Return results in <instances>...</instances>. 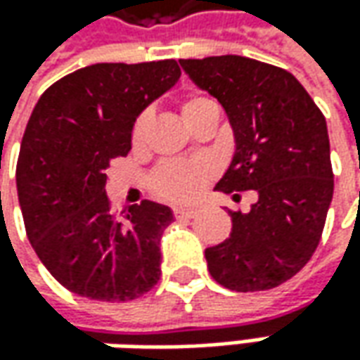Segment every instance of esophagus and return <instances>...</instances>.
I'll return each instance as SVG.
<instances>
[{"label": "esophagus", "mask_w": 360, "mask_h": 360, "mask_svg": "<svg viewBox=\"0 0 360 360\" xmlns=\"http://www.w3.org/2000/svg\"><path fill=\"white\" fill-rule=\"evenodd\" d=\"M173 213H175L177 219H191L199 213V209H195V207H177Z\"/></svg>", "instance_id": "esophagus-1"}]
</instances>
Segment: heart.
<instances>
[{"label": "heart", "mask_w": 360, "mask_h": 360, "mask_svg": "<svg viewBox=\"0 0 360 360\" xmlns=\"http://www.w3.org/2000/svg\"><path fill=\"white\" fill-rule=\"evenodd\" d=\"M181 115L187 127L191 129L195 123L209 115H217L219 105L215 99L207 95H191L183 101L181 105ZM151 113L143 111L139 117L135 119L133 129H131V143L133 147H141L147 137ZM213 167L207 161H169L157 169L153 183H155L157 193L165 197L169 201H191L195 199L203 185L211 179Z\"/></svg>", "instance_id": "obj_1"}]
</instances>
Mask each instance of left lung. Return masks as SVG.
Here are the masks:
<instances>
[{
    "label": "left lung",
    "instance_id": "1",
    "mask_svg": "<svg viewBox=\"0 0 360 360\" xmlns=\"http://www.w3.org/2000/svg\"><path fill=\"white\" fill-rule=\"evenodd\" d=\"M179 63L233 129L235 153L215 189L257 193L251 211H229V239L205 249L209 273L237 292L279 287L313 257L333 199L325 115L285 69L241 56Z\"/></svg>",
    "mask_w": 360,
    "mask_h": 360
}]
</instances>
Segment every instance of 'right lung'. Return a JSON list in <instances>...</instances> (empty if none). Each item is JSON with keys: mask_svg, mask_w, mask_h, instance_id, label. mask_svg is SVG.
Returning <instances> with one entry per match:
<instances>
[{"mask_svg": "<svg viewBox=\"0 0 360 360\" xmlns=\"http://www.w3.org/2000/svg\"><path fill=\"white\" fill-rule=\"evenodd\" d=\"M181 77L175 59L95 63L45 91L19 149V207L27 239L71 292L125 303L161 277L159 241L173 223L167 205L143 201L115 217L107 167L131 151L135 119Z\"/></svg>", "mask_w": 360, "mask_h": 360, "instance_id": "1", "label": "right lung"}]
</instances>
